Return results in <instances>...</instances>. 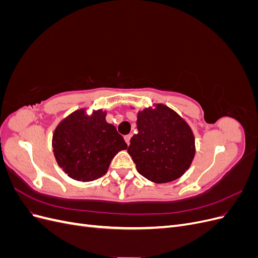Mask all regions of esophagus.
Listing matches in <instances>:
<instances>
[{
	"mask_svg": "<svg viewBox=\"0 0 258 258\" xmlns=\"http://www.w3.org/2000/svg\"><path fill=\"white\" fill-rule=\"evenodd\" d=\"M130 139H131V135H128L124 137V141H126V143L129 145L130 144Z\"/></svg>",
	"mask_w": 258,
	"mask_h": 258,
	"instance_id": "34e87169",
	"label": "esophagus"
}]
</instances>
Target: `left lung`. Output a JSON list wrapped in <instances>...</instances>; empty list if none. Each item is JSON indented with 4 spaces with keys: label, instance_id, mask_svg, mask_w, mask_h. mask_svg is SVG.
Segmentation results:
<instances>
[{
    "label": "left lung",
    "instance_id": "1",
    "mask_svg": "<svg viewBox=\"0 0 258 258\" xmlns=\"http://www.w3.org/2000/svg\"><path fill=\"white\" fill-rule=\"evenodd\" d=\"M138 135L128 153L138 172L154 183H168L188 170L196 154L190 126L174 110L162 103L145 107L137 115Z\"/></svg>",
    "mask_w": 258,
    "mask_h": 258
}]
</instances>
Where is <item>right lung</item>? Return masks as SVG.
<instances>
[{
    "label": "right lung",
    "mask_w": 258,
    "mask_h": 258,
    "mask_svg": "<svg viewBox=\"0 0 258 258\" xmlns=\"http://www.w3.org/2000/svg\"><path fill=\"white\" fill-rule=\"evenodd\" d=\"M106 111L87 107L62 119L52 135V151L58 166L73 179L90 182L104 175L115 155L127 150L123 138L105 119Z\"/></svg>",
    "instance_id": "1"
}]
</instances>
